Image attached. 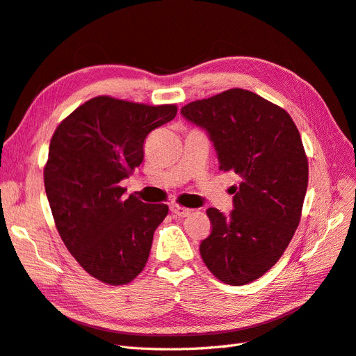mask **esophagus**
<instances>
[{
  "mask_svg": "<svg viewBox=\"0 0 356 356\" xmlns=\"http://www.w3.org/2000/svg\"><path fill=\"white\" fill-rule=\"evenodd\" d=\"M170 212L174 213L175 217L182 218V217H187V215L191 212V209L181 207V204H177V203H172V204H170Z\"/></svg>",
  "mask_w": 356,
  "mask_h": 356,
  "instance_id": "34e87169",
  "label": "esophagus"
}]
</instances>
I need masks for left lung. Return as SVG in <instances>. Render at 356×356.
<instances>
[{
  "label": "left lung",
  "mask_w": 356,
  "mask_h": 356,
  "mask_svg": "<svg viewBox=\"0 0 356 356\" xmlns=\"http://www.w3.org/2000/svg\"><path fill=\"white\" fill-rule=\"evenodd\" d=\"M181 113L207 129L220 169L241 177L230 215L207 211L212 230L200 243L202 260L224 284L254 282L282 257L301 218L309 163L298 129L281 106L239 88Z\"/></svg>",
  "instance_id": "left-lung-1"
}]
</instances>
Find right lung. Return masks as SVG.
I'll return each mask as SVG.
<instances>
[{
	"label": "right lung",
	"instance_id": "obj_1",
	"mask_svg": "<svg viewBox=\"0 0 356 356\" xmlns=\"http://www.w3.org/2000/svg\"><path fill=\"white\" fill-rule=\"evenodd\" d=\"M175 104L147 105L96 96L51 136L44 187L60 239L98 281L126 285L143 272L165 203L124 196L120 181L144 160V141L177 115Z\"/></svg>",
	"mask_w": 356,
	"mask_h": 356
}]
</instances>
